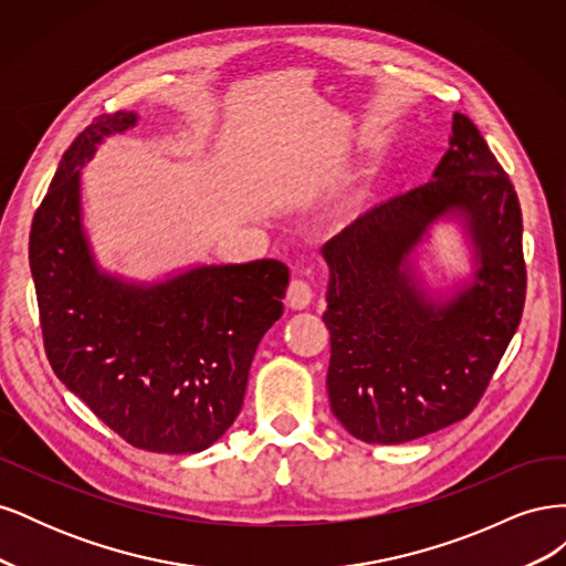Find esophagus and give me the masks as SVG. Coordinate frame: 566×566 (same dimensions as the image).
<instances>
[{
    "label": "esophagus",
    "mask_w": 566,
    "mask_h": 566,
    "mask_svg": "<svg viewBox=\"0 0 566 566\" xmlns=\"http://www.w3.org/2000/svg\"><path fill=\"white\" fill-rule=\"evenodd\" d=\"M314 300V290L304 279H295L287 287V306L290 310H306Z\"/></svg>",
    "instance_id": "obj_1"
}]
</instances>
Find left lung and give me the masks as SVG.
Wrapping results in <instances>:
<instances>
[{"label":"left lung","instance_id":"left-lung-1","mask_svg":"<svg viewBox=\"0 0 566 566\" xmlns=\"http://www.w3.org/2000/svg\"><path fill=\"white\" fill-rule=\"evenodd\" d=\"M453 218L473 276L430 291L415 252ZM328 262V397L366 443H403L462 418L482 399L515 335L524 297L522 210L505 169L462 113L432 181L358 217L321 248Z\"/></svg>","mask_w":566,"mask_h":566}]
</instances>
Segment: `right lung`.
<instances>
[{"label":"right lung","mask_w":566,"mask_h":566,"mask_svg":"<svg viewBox=\"0 0 566 566\" xmlns=\"http://www.w3.org/2000/svg\"><path fill=\"white\" fill-rule=\"evenodd\" d=\"M136 123L134 111L96 117L63 153L32 219L44 349L56 378L132 447L198 453L241 413L290 271L276 260L200 264L142 283L101 269L82 224L80 169Z\"/></svg>","instance_id":"add662e5"}]
</instances>
